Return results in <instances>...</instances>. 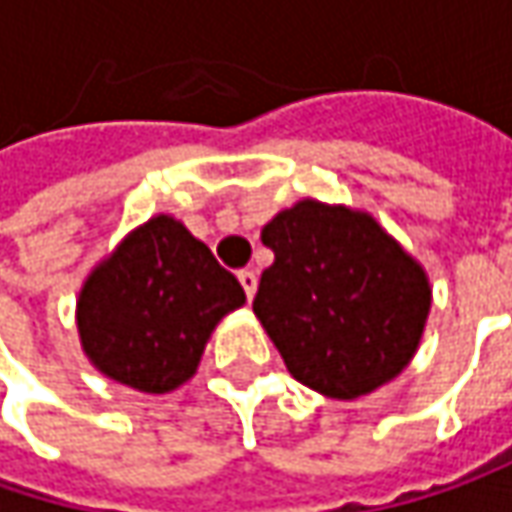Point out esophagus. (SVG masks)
Returning <instances> with one entry per match:
<instances>
[{
	"mask_svg": "<svg viewBox=\"0 0 512 512\" xmlns=\"http://www.w3.org/2000/svg\"><path fill=\"white\" fill-rule=\"evenodd\" d=\"M237 280H240V286H243V292H246V298L252 300L257 292V275L252 269H243V272H237Z\"/></svg>",
	"mask_w": 512,
	"mask_h": 512,
	"instance_id": "obj_1",
	"label": "esophagus"
}]
</instances>
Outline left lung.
<instances>
[{
  "instance_id": "obj_1",
  "label": "left lung",
  "mask_w": 512,
  "mask_h": 512,
  "mask_svg": "<svg viewBox=\"0 0 512 512\" xmlns=\"http://www.w3.org/2000/svg\"><path fill=\"white\" fill-rule=\"evenodd\" d=\"M260 240L275 263L260 275L252 309L295 381L355 401L410 367L433 289L372 214L303 197Z\"/></svg>"
}]
</instances>
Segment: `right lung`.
<instances>
[{"instance_id": "add662e5", "label": "right lung", "mask_w": 512, "mask_h": 512, "mask_svg": "<svg viewBox=\"0 0 512 512\" xmlns=\"http://www.w3.org/2000/svg\"><path fill=\"white\" fill-rule=\"evenodd\" d=\"M243 303L212 249L177 217L154 214L82 283L79 344L105 378L166 395L194 378L214 326Z\"/></svg>"}]
</instances>
